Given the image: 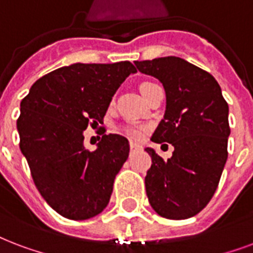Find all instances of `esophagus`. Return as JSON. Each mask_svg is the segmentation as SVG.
Returning a JSON list of instances; mask_svg holds the SVG:
<instances>
[{
    "mask_svg": "<svg viewBox=\"0 0 253 253\" xmlns=\"http://www.w3.org/2000/svg\"><path fill=\"white\" fill-rule=\"evenodd\" d=\"M130 148H131V151H134V150H140L142 146L138 143H135V142H130Z\"/></svg>",
    "mask_w": 253,
    "mask_h": 253,
    "instance_id": "34e87169",
    "label": "esophagus"
}]
</instances>
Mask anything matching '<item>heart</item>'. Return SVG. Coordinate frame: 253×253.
<instances>
[{
    "mask_svg": "<svg viewBox=\"0 0 253 253\" xmlns=\"http://www.w3.org/2000/svg\"><path fill=\"white\" fill-rule=\"evenodd\" d=\"M152 86H155V84H150V82H144V84H140L139 88H140V92H142V95H144V94H146V92L152 87ZM126 132L130 135V136H138V135H139V131L136 130V128H127Z\"/></svg>",
    "mask_w": 253,
    "mask_h": 253,
    "instance_id": "heart-1",
    "label": "heart"
}]
</instances>
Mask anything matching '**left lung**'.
Here are the masks:
<instances>
[{"mask_svg":"<svg viewBox=\"0 0 253 253\" xmlns=\"http://www.w3.org/2000/svg\"><path fill=\"white\" fill-rule=\"evenodd\" d=\"M135 66L166 91L165 117L151 140L173 146L167 161L146 148L152 159L144 178L148 202L166 219L195 216L215 194L228 157V105L216 80L182 58L135 61Z\"/></svg>","mask_w":253,"mask_h":253,"instance_id":"left-lung-1","label":"left lung"}]
</instances>
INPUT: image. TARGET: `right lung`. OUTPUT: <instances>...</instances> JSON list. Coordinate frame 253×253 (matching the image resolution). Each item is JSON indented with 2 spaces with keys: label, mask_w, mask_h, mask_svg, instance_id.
<instances>
[{
  "label": "right lung",
  "mask_w": 253,
  "mask_h": 253,
  "mask_svg": "<svg viewBox=\"0 0 253 253\" xmlns=\"http://www.w3.org/2000/svg\"><path fill=\"white\" fill-rule=\"evenodd\" d=\"M134 73L128 61L74 63L43 75L21 101L19 148L42 198L63 217L90 219L109 204L130 144L105 134L88 151L84 131L103 123L115 91Z\"/></svg>",
  "instance_id": "add662e5"
}]
</instances>
